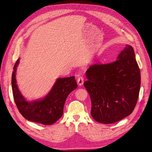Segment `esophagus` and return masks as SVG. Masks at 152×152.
Instances as JSON below:
<instances>
[{"mask_svg":"<svg viewBox=\"0 0 152 152\" xmlns=\"http://www.w3.org/2000/svg\"><path fill=\"white\" fill-rule=\"evenodd\" d=\"M77 84L79 86H82L84 83V77L83 76H79L77 78Z\"/></svg>","mask_w":152,"mask_h":152,"instance_id":"1","label":"esophagus"}]
</instances>
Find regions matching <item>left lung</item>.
Wrapping results in <instances>:
<instances>
[{"instance_id": "1", "label": "left lung", "mask_w": 152, "mask_h": 152, "mask_svg": "<svg viewBox=\"0 0 152 152\" xmlns=\"http://www.w3.org/2000/svg\"><path fill=\"white\" fill-rule=\"evenodd\" d=\"M86 74L84 86L95 121L111 124L132 113L140 88V71L132 46L126 45L114 62L94 64Z\"/></svg>"}]
</instances>
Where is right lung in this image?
Instances as JSON below:
<instances>
[{
  "label": "right lung",
  "mask_w": 152,
  "mask_h": 152,
  "mask_svg": "<svg viewBox=\"0 0 152 152\" xmlns=\"http://www.w3.org/2000/svg\"><path fill=\"white\" fill-rule=\"evenodd\" d=\"M19 60L13 67L12 87L13 99L20 113L31 121L44 125L55 123L63 115L64 105L68 95L77 86L75 76L58 78L45 97L29 102L22 95L16 81V71Z\"/></svg>",
  "instance_id": "1"
}]
</instances>
